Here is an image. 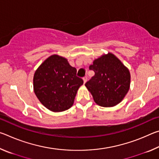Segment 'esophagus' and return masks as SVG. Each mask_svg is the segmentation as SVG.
Segmentation results:
<instances>
[{"label":"esophagus","mask_w":159,"mask_h":159,"mask_svg":"<svg viewBox=\"0 0 159 159\" xmlns=\"http://www.w3.org/2000/svg\"><path fill=\"white\" fill-rule=\"evenodd\" d=\"M83 82H84V83H85V82L87 81V79H88V77L87 76H84L83 78Z\"/></svg>","instance_id":"obj_1"}]
</instances>
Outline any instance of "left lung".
Wrapping results in <instances>:
<instances>
[{
  "mask_svg": "<svg viewBox=\"0 0 159 159\" xmlns=\"http://www.w3.org/2000/svg\"><path fill=\"white\" fill-rule=\"evenodd\" d=\"M94 76L85 85L98 105L110 107L122 101L130 84L129 70L111 53L102 56L89 66Z\"/></svg>",
  "mask_w": 159,
  "mask_h": 159,
  "instance_id": "8db88e82",
  "label": "left lung"
}]
</instances>
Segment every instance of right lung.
Returning a JSON list of instances; mask_svg holds the SVG:
<instances>
[{"label": "right lung", "instance_id": "add662e5", "mask_svg": "<svg viewBox=\"0 0 159 159\" xmlns=\"http://www.w3.org/2000/svg\"><path fill=\"white\" fill-rule=\"evenodd\" d=\"M76 71L60 56L54 55L45 60L34 76V93L43 105L55 112L73 105L77 90L83 83Z\"/></svg>", "mask_w": 159, "mask_h": 159}]
</instances>
